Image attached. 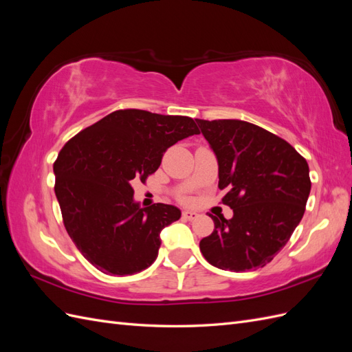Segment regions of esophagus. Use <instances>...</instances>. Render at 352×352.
Wrapping results in <instances>:
<instances>
[{"label":"esophagus","instance_id":"1","mask_svg":"<svg viewBox=\"0 0 352 352\" xmlns=\"http://www.w3.org/2000/svg\"><path fill=\"white\" fill-rule=\"evenodd\" d=\"M182 217L186 220H195V219H198V212L192 211V210H185L182 212Z\"/></svg>","mask_w":352,"mask_h":352}]
</instances>
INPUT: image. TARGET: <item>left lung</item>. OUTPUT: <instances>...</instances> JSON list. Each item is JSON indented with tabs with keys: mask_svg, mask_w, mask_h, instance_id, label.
Instances as JSON below:
<instances>
[{
	"mask_svg": "<svg viewBox=\"0 0 352 352\" xmlns=\"http://www.w3.org/2000/svg\"><path fill=\"white\" fill-rule=\"evenodd\" d=\"M219 164V188L233 217L214 220L199 250L217 269L248 272L270 263L304 216L310 195L305 158L282 138L238 119L199 120Z\"/></svg>",
	"mask_w": 352,
	"mask_h": 352,
	"instance_id": "obj_1",
	"label": "left lung"
}]
</instances>
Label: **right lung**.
<instances>
[{"instance_id": "1", "label": "right lung", "mask_w": 352, "mask_h": 352, "mask_svg": "<svg viewBox=\"0 0 352 352\" xmlns=\"http://www.w3.org/2000/svg\"><path fill=\"white\" fill-rule=\"evenodd\" d=\"M198 133L186 116L119 110L63 146L54 163L63 221L83 257L98 270L135 274L155 261L160 233L182 212L162 202L141 208L132 182H145L167 148Z\"/></svg>"}]
</instances>
